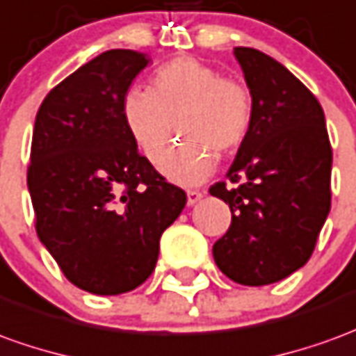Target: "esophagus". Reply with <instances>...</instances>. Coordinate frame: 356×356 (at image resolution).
I'll use <instances>...</instances> for the list:
<instances>
[{
	"label": "esophagus",
	"instance_id": "obj_1",
	"mask_svg": "<svg viewBox=\"0 0 356 356\" xmlns=\"http://www.w3.org/2000/svg\"><path fill=\"white\" fill-rule=\"evenodd\" d=\"M204 196V191H186V202H188V206H193V204H196L200 198Z\"/></svg>",
	"mask_w": 356,
	"mask_h": 356
}]
</instances>
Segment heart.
Instances as JSON below:
<instances>
[{
    "label": "heart",
    "mask_w": 356,
    "mask_h": 356,
    "mask_svg": "<svg viewBox=\"0 0 356 356\" xmlns=\"http://www.w3.org/2000/svg\"><path fill=\"white\" fill-rule=\"evenodd\" d=\"M254 100L245 83L225 79L198 59L179 57L161 65L150 92H127L121 115L144 158L158 163L175 135L185 143L161 161V173L179 185H198L225 156L245 140Z\"/></svg>",
    "instance_id": "b5f03b06"
}]
</instances>
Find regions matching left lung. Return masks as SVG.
<instances>
[{"label": "left lung", "instance_id": "1", "mask_svg": "<svg viewBox=\"0 0 356 356\" xmlns=\"http://www.w3.org/2000/svg\"><path fill=\"white\" fill-rule=\"evenodd\" d=\"M254 113L245 140L210 195L231 225L212 252L241 285H270L307 264L332 206V146L316 96L273 57L235 48Z\"/></svg>", "mask_w": 356, "mask_h": 356}]
</instances>
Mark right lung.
<instances>
[{
  "label": "right lung",
  "mask_w": 356,
  "mask_h": 356,
  "mask_svg": "<svg viewBox=\"0 0 356 356\" xmlns=\"http://www.w3.org/2000/svg\"><path fill=\"white\" fill-rule=\"evenodd\" d=\"M146 54L109 49L51 88L36 113L26 183L36 233L79 289L121 295L156 268L183 188L138 154L121 106Z\"/></svg>",
  "instance_id": "add662e5"
}]
</instances>
